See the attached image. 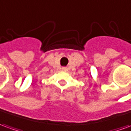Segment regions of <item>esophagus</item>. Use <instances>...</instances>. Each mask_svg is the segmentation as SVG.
<instances>
[{"label":"esophagus","instance_id":"1","mask_svg":"<svg viewBox=\"0 0 131 131\" xmlns=\"http://www.w3.org/2000/svg\"><path fill=\"white\" fill-rule=\"evenodd\" d=\"M62 70L64 71H68V68L66 67H63L62 68Z\"/></svg>","mask_w":131,"mask_h":131}]
</instances>
